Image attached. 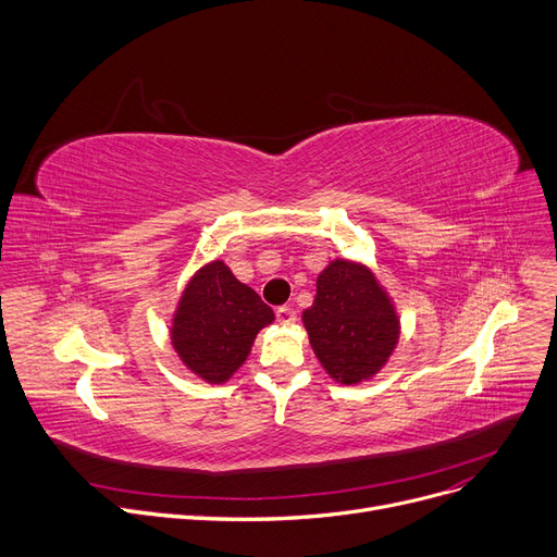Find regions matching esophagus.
I'll use <instances>...</instances> for the list:
<instances>
[{"label": "esophagus", "instance_id": "34e87169", "mask_svg": "<svg viewBox=\"0 0 557 557\" xmlns=\"http://www.w3.org/2000/svg\"><path fill=\"white\" fill-rule=\"evenodd\" d=\"M275 318H277V322H282V324H290V322H295V309H290V307H277L275 309Z\"/></svg>", "mask_w": 557, "mask_h": 557}]
</instances>
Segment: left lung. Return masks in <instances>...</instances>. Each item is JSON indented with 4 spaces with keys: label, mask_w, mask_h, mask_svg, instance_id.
Returning <instances> with one entry per match:
<instances>
[{
    "label": "left lung",
    "mask_w": 557,
    "mask_h": 557,
    "mask_svg": "<svg viewBox=\"0 0 557 557\" xmlns=\"http://www.w3.org/2000/svg\"><path fill=\"white\" fill-rule=\"evenodd\" d=\"M311 347L338 383L374 376L398 341L396 311L364 267L336 259L318 275L313 305L302 313Z\"/></svg>",
    "instance_id": "8db88e82"
}]
</instances>
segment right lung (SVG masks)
<instances>
[{
  "label": "right lung",
  "mask_w": 557,
  "mask_h": 557,
  "mask_svg": "<svg viewBox=\"0 0 557 557\" xmlns=\"http://www.w3.org/2000/svg\"><path fill=\"white\" fill-rule=\"evenodd\" d=\"M273 311L224 262L203 267L185 288L172 326L181 360L208 383H226L244 364Z\"/></svg>",
  "instance_id": "add662e5"
}]
</instances>
